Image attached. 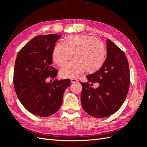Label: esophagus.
<instances>
[{"mask_svg": "<svg viewBox=\"0 0 147 147\" xmlns=\"http://www.w3.org/2000/svg\"><path fill=\"white\" fill-rule=\"evenodd\" d=\"M71 82L72 83H75L78 82V80H77L76 79H75V78H72V79H71Z\"/></svg>", "mask_w": 147, "mask_h": 147, "instance_id": "1", "label": "esophagus"}]
</instances>
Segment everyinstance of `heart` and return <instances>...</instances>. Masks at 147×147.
Masks as SVG:
<instances>
[{
  "mask_svg": "<svg viewBox=\"0 0 147 147\" xmlns=\"http://www.w3.org/2000/svg\"><path fill=\"white\" fill-rule=\"evenodd\" d=\"M73 60L64 65L61 69V75L65 78H72L86 69L95 71L102 66L105 60V48L100 40L88 35L68 36L64 43H57L52 53L53 60L59 65H64L73 55Z\"/></svg>",
  "mask_w": 147,
  "mask_h": 147,
  "instance_id": "b5f03b06",
  "label": "heart"
}]
</instances>
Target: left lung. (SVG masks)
<instances>
[{
	"label": "left lung",
	"instance_id": "8db88e82",
	"mask_svg": "<svg viewBox=\"0 0 147 147\" xmlns=\"http://www.w3.org/2000/svg\"><path fill=\"white\" fill-rule=\"evenodd\" d=\"M106 45L107 54L104 63L98 71L86 76L88 82L99 83L98 88L80 82L83 109L96 118L108 117L119 110L126 98L130 83L126 55L110 40H107Z\"/></svg>",
	"mask_w": 147,
	"mask_h": 147
}]
</instances>
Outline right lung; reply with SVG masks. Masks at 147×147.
<instances>
[{"instance_id":"right-lung-1","label":"right lung","mask_w":147,"mask_h":147,"mask_svg":"<svg viewBox=\"0 0 147 147\" xmlns=\"http://www.w3.org/2000/svg\"><path fill=\"white\" fill-rule=\"evenodd\" d=\"M62 35H40L32 39L17 55L14 86L20 101L27 111L41 117L54 114L61 107L70 80H55L57 70L52 66L55 43Z\"/></svg>"}]
</instances>
